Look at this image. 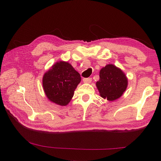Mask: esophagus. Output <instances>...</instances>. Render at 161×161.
<instances>
[{
    "label": "esophagus",
    "mask_w": 161,
    "mask_h": 161,
    "mask_svg": "<svg viewBox=\"0 0 161 161\" xmlns=\"http://www.w3.org/2000/svg\"><path fill=\"white\" fill-rule=\"evenodd\" d=\"M83 81H84V83H86V84L91 83L92 78H84L83 79Z\"/></svg>",
    "instance_id": "1"
}]
</instances>
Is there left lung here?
Returning <instances> with one entry per match:
<instances>
[{
    "instance_id": "obj_1",
    "label": "left lung",
    "mask_w": 161,
    "mask_h": 161,
    "mask_svg": "<svg viewBox=\"0 0 161 161\" xmlns=\"http://www.w3.org/2000/svg\"><path fill=\"white\" fill-rule=\"evenodd\" d=\"M97 87L100 96L108 101L121 97L128 86V79L121 69L112 64L106 65L99 72Z\"/></svg>"
}]
</instances>
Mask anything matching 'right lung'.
Wrapping results in <instances>:
<instances>
[{
	"label": "right lung",
	"mask_w": 161,
	"mask_h": 161,
	"mask_svg": "<svg viewBox=\"0 0 161 161\" xmlns=\"http://www.w3.org/2000/svg\"><path fill=\"white\" fill-rule=\"evenodd\" d=\"M81 81L80 75L67 62H56L42 78L43 89L50 102L66 106L72 99Z\"/></svg>",
	"instance_id": "add662e5"
}]
</instances>
